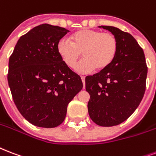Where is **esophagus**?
<instances>
[{
    "label": "esophagus",
    "instance_id": "1",
    "mask_svg": "<svg viewBox=\"0 0 156 156\" xmlns=\"http://www.w3.org/2000/svg\"><path fill=\"white\" fill-rule=\"evenodd\" d=\"M81 79H82V82L83 83V88H85V77L84 76H82L81 77Z\"/></svg>",
    "mask_w": 156,
    "mask_h": 156
}]
</instances>
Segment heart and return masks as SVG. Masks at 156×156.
<instances>
[{"label":"heart","mask_w":156,"mask_h":156,"mask_svg":"<svg viewBox=\"0 0 156 156\" xmlns=\"http://www.w3.org/2000/svg\"><path fill=\"white\" fill-rule=\"evenodd\" d=\"M70 40L60 39L57 44V52L70 69L75 67L83 55L85 59L76 67L79 73H91L95 69H105L111 65L117 55L119 42L113 33L82 29L72 34Z\"/></svg>","instance_id":"heart-1"}]
</instances>
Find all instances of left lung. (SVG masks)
Masks as SVG:
<instances>
[{
  "label": "left lung",
  "mask_w": 156,
  "mask_h": 156,
  "mask_svg": "<svg viewBox=\"0 0 156 156\" xmlns=\"http://www.w3.org/2000/svg\"><path fill=\"white\" fill-rule=\"evenodd\" d=\"M101 27L117 37L119 48L110 66L86 77V90L90 94L87 108L94 123L111 127L125 121L141 101L147 65L143 50L130 33L112 26Z\"/></svg>",
  "instance_id": "8db88e82"
}]
</instances>
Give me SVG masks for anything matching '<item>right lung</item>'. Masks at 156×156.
Returning a JSON list of instances; mask_svg holds the SVG:
<instances>
[{"label": "right lung", "mask_w": 156, "mask_h": 156, "mask_svg": "<svg viewBox=\"0 0 156 156\" xmlns=\"http://www.w3.org/2000/svg\"><path fill=\"white\" fill-rule=\"evenodd\" d=\"M69 31L44 23L20 37L9 56L7 79L23 118L40 128L64 122L67 106L83 88L80 76L63 62L57 44Z\"/></svg>", "instance_id": "right-lung-1"}]
</instances>
